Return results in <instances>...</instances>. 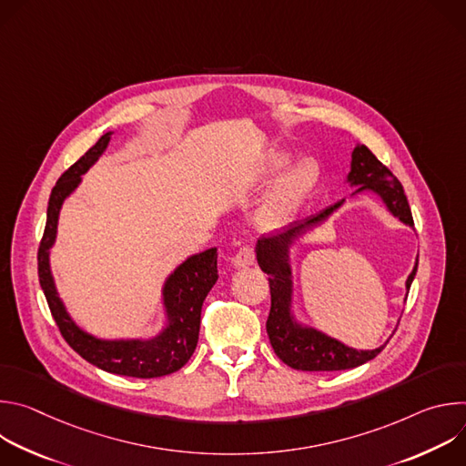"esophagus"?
I'll return each instance as SVG.
<instances>
[{"label": "esophagus", "instance_id": "esophagus-1", "mask_svg": "<svg viewBox=\"0 0 466 466\" xmlns=\"http://www.w3.org/2000/svg\"><path fill=\"white\" fill-rule=\"evenodd\" d=\"M254 263V250H252V247H248V245H243L236 254H234V258H232V265L234 268H250V265Z\"/></svg>", "mask_w": 466, "mask_h": 466}]
</instances>
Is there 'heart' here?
<instances>
[{
    "label": "heart",
    "instance_id": "obj_1",
    "mask_svg": "<svg viewBox=\"0 0 466 466\" xmlns=\"http://www.w3.org/2000/svg\"><path fill=\"white\" fill-rule=\"evenodd\" d=\"M289 164V155L284 151H271L265 155L248 178L250 187H258L269 182ZM319 166L306 158L289 167L271 187L268 197L256 210V225L263 232H277L286 228L302 207L306 205L311 193L319 184Z\"/></svg>",
    "mask_w": 466,
    "mask_h": 466
}]
</instances>
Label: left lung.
I'll return each instance as SVG.
<instances>
[{"label": "left lung", "instance_id": "1", "mask_svg": "<svg viewBox=\"0 0 466 466\" xmlns=\"http://www.w3.org/2000/svg\"><path fill=\"white\" fill-rule=\"evenodd\" d=\"M347 182L358 187L352 195L372 191L376 193L390 216L400 219L404 225L413 227V216L408 203L404 187L372 153L369 147L358 144L352 151L350 173ZM345 198L334 207H328L317 216L291 225L288 232L277 234L273 238H261L256 245V259L263 273L269 275L271 288V311L268 317V336L275 354L291 369L297 370H345L360 367L374 360L383 347L372 350L352 349L334 338L326 336L324 331L302 324L293 313V269H291V247L306 232L322 225L331 214L339 210ZM419 259L406 280V289L410 293L411 282L417 275Z\"/></svg>", "mask_w": 466, "mask_h": 466}]
</instances>
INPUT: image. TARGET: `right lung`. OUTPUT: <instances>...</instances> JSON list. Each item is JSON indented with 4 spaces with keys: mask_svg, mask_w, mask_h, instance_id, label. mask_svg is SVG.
Listing matches in <instances>:
<instances>
[{
    "mask_svg": "<svg viewBox=\"0 0 466 466\" xmlns=\"http://www.w3.org/2000/svg\"><path fill=\"white\" fill-rule=\"evenodd\" d=\"M110 137L112 132L103 135L51 189L46 230L38 248V279L62 338L81 358L112 374L158 378L184 367L197 347L201 308L219 277L216 247L189 256L166 279L162 288L166 324L155 338L149 339H101L88 334L66 309L51 273L49 250L56 239L60 208L66 198L77 189L83 175L105 153Z\"/></svg>",
    "mask_w": 466,
    "mask_h": 466,
    "instance_id": "obj_1",
    "label": "right lung"
}]
</instances>
